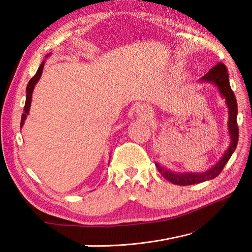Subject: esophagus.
Returning a JSON list of instances; mask_svg holds the SVG:
<instances>
[{"mask_svg":"<svg viewBox=\"0 0 252 252\" xmlns=\"http://www.w3.org/2000/svg\"><path fill=\"white\" fill-rule=\"evenodd\" d=\"M136 113H138L139 117L143 119H151L153 117V109L149 104H141L136 109Z\"/></svg>","mask_w":252,"mask_h":252,"instance_id":"obj_1","label":"esophagus"}]
</instances>
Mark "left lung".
Instances as JSON below:
<instances>
[{"label": "left lung", "instance_id": "8db88e82", "mask_svg": "<svg viewBox=\"0 0 252 252\" xmlns=\"http://www.w3.org/2000/svg\"><path fill=\"white\" fill-rule=\"evenodd\" d=\"M202 81H207V82L215 83L217 87H218L219 91L222 95L225 102H227V105L229 108V133L231 136V144H230L228 150L225 151L224 156L222 157L218 163H217L215 167L208 170L207 172L204 173H174L169 171V170L162 168L161 165L156 163V167L158 168V171H159L162 177L167 179L173 185L178 186H191L195 185V183H200L207 180H210L216 177H218L220 172L222 171L224 165L227 164L230 158H231L233 151L236 150L237 144H238V139H239V129H238V123H237V113H238V105H237V100L236 96H234V93L230 88L229 83V74L228 70L223 63H217V64L212 67V69L208 72L206 75H203L201 78Z\"/></svg>", "mask_w": 252, "mask_h": 252}]
</instances>
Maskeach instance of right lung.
Returning a JSON list of instances; mask_svg holds the SVG:
<instances>
[{
	"label": "right lung",
	"mask_w": 252,
	"mask_h": 252,
	"mask_svg": "<svg viewBox=\"0 0 252 252\" xmlns=\"http://www.w3.org/2000/svg\"><path fill=\"white\" fill-rule=\"evenodd\" d=\"M43 67H44V61L41 63V65L39 69H37L35 75L33 76V78L29 81L28 83V87H27V100H25V105H24V109H23V114L22 117H21V127L23 126L24 125V121L25 119H27V116L29 114V111H30V105H31V100H32V92H33V89L35 87V84L39 79L41 78V74H42V71H43Z\"/></svg>",
	"instance_id": "add662e5"
}]
</instances>
